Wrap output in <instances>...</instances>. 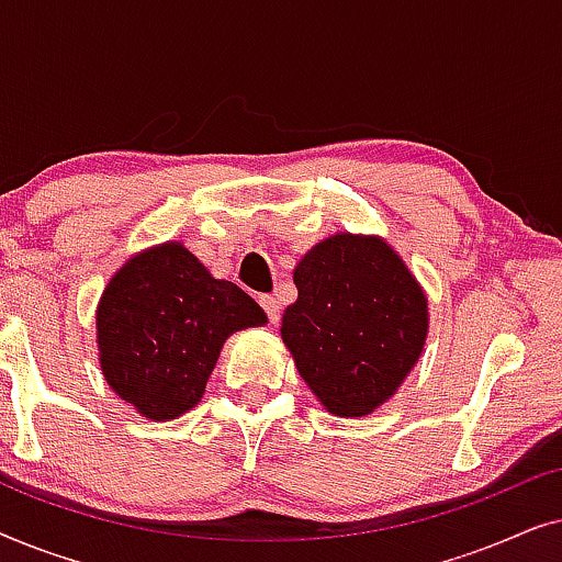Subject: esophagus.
<instances>
[{
	"instance_id": "1",
	"label": "esophagus",
	"mask_w": 562,
	"mask_h": 562,
	"mask_svg": "<svg viewBox=\"0 0 562 562\" xmlns=\"http://www.w3.org/2000/svg\"><path fill=\"white\" fill-rule=\"evenodd\" d=\"M258 302H260V306H263V310H266L268 322H271V325H276V322L281 319V306H279V302H276V296L263 294V296L258 299Z\"/></svg>"
}]
</instances>
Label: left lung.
<instances>
[{
	"label": "left lung",
	"mask_w": 562,
	"mask_h": 562,
	"mask_svg": "<svg viewBox=\"0 0 562 562\" xmlns=\"http://www.w3.org/2000/svg\"><path fill=\"white\" fill-rule=\"evenodd\" d=\"M281 340L312 394L363 417L396 394L427 340V296L381 237L337 233L294 268Z\"/></svg>",
	"instance_id": "8db88e82"
}]
</instances>
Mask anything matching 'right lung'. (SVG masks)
I'll return each instance as SVG.
<instances>
[{"label": "right lung", "instance_id": "1", "mask_svg": "<svg viewBox=\"0 0 562 562\" xmlns=\"http://www.w3.org/2000/svg\"><path fill=\"white\" fill-rule=\"evenodd\" d=\"M266 322L237 283L214 279L181 243H164L106 283L97 306L99 363L143 417L176 419L202 398L227 337Z\"/></svg>", "mask_w": 562, "mask_h": 562}]
</instances>
